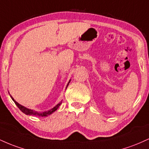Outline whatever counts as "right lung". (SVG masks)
<instances>
[{
    "label": "right lung",
    "mask_w": 149,
    "mask_h": 149,
    "mask_svg": "<svg viewBox=\"0 0 149 149\" xmlns=\"http://www.w3.org/2000/svg\"><path fill=\"white\" fill-rule=\"evenodd\" d=\"M12 99H13V100L14 101V102L15 103V104H16V105L17 106V107L19 108V109L22 112L24 113L25 114H26V115H38V116H41V117H45V116L50 115V114L52 113H53L54 111H55L57 110V109H58V108H59V106H60V104L61 103V102L60 103L58 104L57 105L55 106V107L53 108V109H50V110H49V111H47L38 113V112H37V111H33V110H31V109H26V108H25L24 107H23V106L20 105L19 104H18L17 102L16 101H15L14 99L13 98V97H12Z\"/></svg>",
    "instance_id": "right-lung-1"
}]
</instances>
